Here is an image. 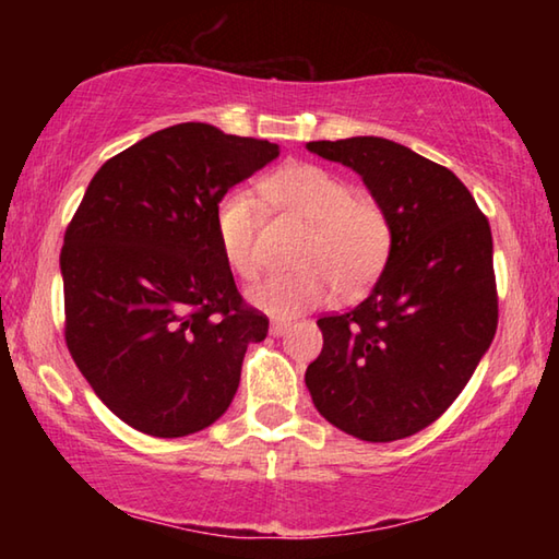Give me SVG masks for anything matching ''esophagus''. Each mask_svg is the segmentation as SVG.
Instances as JSON below:
<instances>
[{"instance_id":"obj_1","label":"esophagus","mask_w":559,"mask_h":559,"mask_svg":"<svg viewBox=\"0 0 559 559\" xmlns=\"http://www.w3.org/2000/svg\"><path fill=\"white\" fill-rule=\"evenodd\" d=\"M288 328H290L288 320H273V323H271V335H273V337H278V335L286 333Z\"/></svg>"}]
</instances>
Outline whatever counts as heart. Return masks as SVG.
<instances>
[{"mask_svg": "<svg viewBox=\"0 0 559 559\" xmlns=\"http://www.w3.org/2000/svg\"><path fill=\"white\" fill-rule=\"evenodd\" d=\"M263 197L310 222V229L296 251L300 266L257 283L249 290L253 306L271 316H296L325 306L337 288L343 296H357L382 273L394 226L374 197L353 192L347 179L310 163L273 173L263 182ZM214 224L226 263L241 278H257L263 269L259 202L243 189H231L216 204Z\"/></svg>", "mask_w": 559, "mask_h": 559, "instance_id": "b5f03b06", "label": "heart"}]
</instances>
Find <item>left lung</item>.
<instances>
[{"label": "left lung", "instance_id": "8db88e82", "mask_svg": "<svg viewBox=\"0 0 559 559\" xmlns=\"http://www.w3.org/2000/svg\"><path fill=\"white\" fill-rule=\"evenodd\" d=\"M308 150L365 179L392 216L394 241L370 296L318 320L323 349L306 384L349 437L406 439L449 409L493 343L490 224L451 169L392 140H318Z\"/></svg>", "mask_w": 559, "mask_h": 559}]
</instances>
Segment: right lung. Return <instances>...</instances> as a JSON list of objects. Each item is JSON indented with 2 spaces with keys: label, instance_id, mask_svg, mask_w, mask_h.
Returning <instances> with one entry per match:
<instances>
[{
  "label": "right lung",
  "instance_id": "obj_1",
  "mask_svg": "<svg viewBox=\"0 0 559 559\" xmlns=\"http://www.w3.org/2000/svg\"><path fill=\"white\" fill-rule=\"evenodd\" d=\"M278 157L206 122L157 130L103 165L63 236V335L93 392L157 439L229 409L269 318L236 288L216 204Z\"/></svg>",
  "mask_w": 559,
  "mask_h": 559
}]
</instances>
